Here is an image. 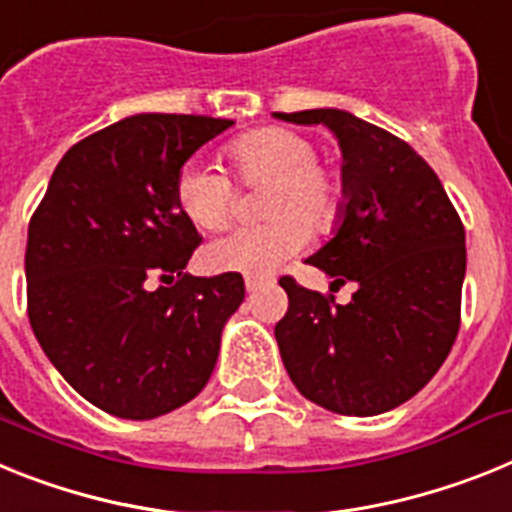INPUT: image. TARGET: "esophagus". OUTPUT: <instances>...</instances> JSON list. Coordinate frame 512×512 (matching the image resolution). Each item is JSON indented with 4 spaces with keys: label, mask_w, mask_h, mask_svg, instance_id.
Segmentation results:
<instances>
[{
    "label": "esophagus",
    "mask_w": 512,
    "mask_h": 512,
    "mask_svg": "<svg viewBox=\"0 0 512 512\" xmlns=\"http://www.w3.org/2000/svg\"><path fill=\"white\" fill-rule=\"evenodd\" d=\"M265 278H257V275H247V278H244V288H247V291L250 293H255V291H260L262 286H265Z\"/></svg>",
    "instance_id": "34e87169"
}]
</instances>
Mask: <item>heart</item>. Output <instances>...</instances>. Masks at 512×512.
<instances>
[{
    "mask_svg": "<svg viewBox=\"0 0 512 512\" xmlns=\"http://www.w3.org/2000/svg\"><path fill=\"white\" fill-rule=\"evenodd\" d=\"M221 159L244 188L262 185V224L239 226L213 239L203 265L216 273L268 275L293 257L314 234H327L345 206V177L335 164L317 157L314 141L301 131L262 126L242 133L221 149ZM175 201L198 229L229 224L237 208L234 182L216 167L190 162L175 177Z\"/></svg>",
    "mask_w": 512,
    "mask_h": 512,
    "instance_id": "1",
    "label": "heart"
}]
</instances>
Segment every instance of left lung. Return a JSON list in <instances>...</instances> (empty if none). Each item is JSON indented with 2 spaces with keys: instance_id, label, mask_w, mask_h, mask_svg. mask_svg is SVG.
Wrapping results in <instances>:
<instances>
[{
  "instance_id": "obj_1",
  "label": "left lung",
  "mask_w": 512,
  "mask_h": 512,
  "mask_svg": "<svg viewBox=\"0 0 512 512\" xmlns=\"http://www.w3.org/2000/svg\"><path fill=\"white\" fill-rule=\"evenodd\" d=\"M275 115L324 123L340 139L348 206L335 237L306 262L358 286L342 306L283 275V366L324 410L381 415L433 379L459 335L464 224L430 164L394 133L332 108Z\"/></svg>"
}]
</instances>
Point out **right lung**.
<instances>
[{
  "mask_svg": "<svg viewBox=\"0 0 512 512\" xmlns=\"http://www.w3.org/2000/svg\"><path fill=\"white\" fill-rule=\"evenodd\" d=\"M226 118L141 113L71 146L30 216L28 319L48 361L108 415L151 420L198 394L221 327L244 301L239 273H182L201 234L175 177Z\"/></svg>",
  "mask_w": 512,
  "mask_h": 512,
  "instance_id": "add662e5",
  "label": "right lung"
}]
</instances>
